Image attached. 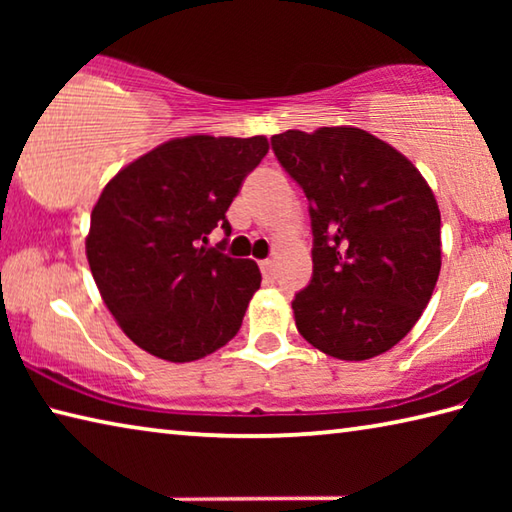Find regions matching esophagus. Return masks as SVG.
<instances>
[{"label": "esophagus", "mask_w": 512, "mask_h": 512, "mask_svg": "<svg viewBox=\"0 0 512 512\" xmlns=\"http://www.w3.org/2000/svg\"><path fill=\"white\" fill-rule=\"evenodd\" d=\"M273 266H275V264H273V259H262V262H259V268H262V273H264V275H268V277H271V275H273V271H275Z\"/></svg>", "instance_id": "obj_1"}]
</instances>
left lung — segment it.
Returning a JSON list of instances; mask_svg holds the SVG:
<instances>
[{"label": "left lung", "mask_w": 512, "mask_h": 512, "mask_svg": "<svg viewBox=\"0 0 512 512\" xmlns=\"http://www.w3.org/2000/svg\"><path fill=\"white\" fill-rule=\"evenodd\" d=\"M309 201L314 275L291 302L302 339L343 361L391 350L440 273V210L427 180L361 128L271 137Z\"/></svg>", "instance_id": "obj_1"}]
</instances>
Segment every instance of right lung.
Listing matches in <instances>:
<instances>
[{
    "label": "right lung",
    "instance_id": "add662e5",
    "mask_svg": "<svg viewBox=\"0 0 512 512\" xmlns=\"http://www.w3.org/2000/svg\"><path fill=\"white\" fill-rule=\"evenodd\" d=\"M268 153L264 135H192L121 169L92 210L90 271L119 327L153 357L185 363L239 332L262 273L253 259L205 248L244 178Z\"/></svg>",
    "mask_w": 512,
    "mask_h": 512
}]
</instances>
